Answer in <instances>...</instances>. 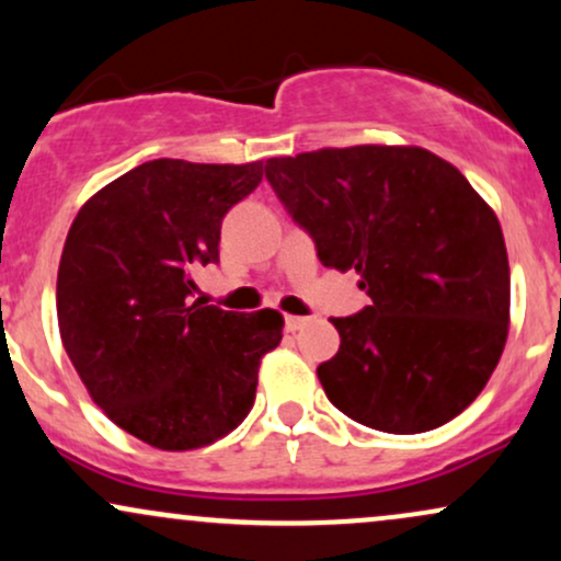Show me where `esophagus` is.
Masks as SVG:
<instances>
[{"label":"esophagus","instance_id":"34e87169","mask_svg":"<svg viewBox=\"0 0 561 561\" xmlns=\"http://www.w3.org/2000/svg\"><path fill=\"white\" fill-rule=\"evenodd\" d=\"M306 317H287L285 319V330L287 332H298L300 330V327H306Z\"/></svg>","mask_w":561,"mask_h":561}]
</instances>
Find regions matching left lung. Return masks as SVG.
Returning a JSON list of instances; mask_svg holds the SVG:
<instances>
[{"label": "left lung", "mask_w": 561, "mask_h": 561, "mask_svg": "<svg viewBox=\"0 0 561 561\" xmlns=\"http://www.w3.org/2000/svg\"><path fill=\"white\" fill-rule=\"evenodd\" d=\"M266 179L327 268H356L371 306L330 319L340 351L319 364L353 422L414 435L459 416L508 334L499 218L459 169L422 147L358 145L268 158Z\"/></svg>", "instance_id": "obj_1"}]
</instances>
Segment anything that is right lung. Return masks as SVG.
<instances>
[{"label":"right lung","mask_w":561,"mask_h":561,"mask_svg":"<svg viewBox=\"0 0 561 561\" xmlns=\"http://www.w3.org/2000/svg\"><path fill=\"white\" fill-rule=\"evenodd\" d=\"M261 179V160H150L87 199L68 231L62 345L92 401L147 446H210L253 409L261 358L285 319L199 306L192 274L218 263L224 216Z\"/></svg>","instance_id":"right-lung-1"}]
</instances>
